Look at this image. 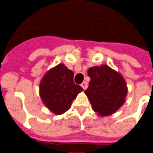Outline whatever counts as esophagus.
I'll use <instances>...</instances> for the list:
<instances>
[{
	"label": "esophagus",
	"mask_w": 153,
	"mask_h": 153,
	"mask_svg": "<svg viewBox=\"0 0 153 153\" xmlns=\"http://www.w3.org/2000/svg\"><path fill=\"white\" fill-rule=\"evenodd\" d=\"M80 85H81V87H82L83 88H84V90H85V89L88 88V83H87L86 81H84V82L80 84Z\"/></svg>",
	"instance_id": "esophagus-1"
}]
</instances>
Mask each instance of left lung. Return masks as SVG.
Segmentation results:
<instances>
[{
  "mask_svg": "<svg viewBox=\"0 0 153 153\" xmlns=\"http://www.w3.org/2000/svg\"><path fill=\"white\" fill-rule=\"evenodd\" d=\"M91 80L84 91L94 111L101 116L111 115L125 102L127 87L125 80L108 65L91 67L88 71Z\"/></svg>",
  "mask_w": 153,
  "mask_h": 153,
  "instance_id": "left-lung-1",
  "label": "left lung"
}]
</instances>
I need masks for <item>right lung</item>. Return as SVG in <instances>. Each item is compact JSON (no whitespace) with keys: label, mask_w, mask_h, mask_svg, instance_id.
Listing matches in <instances>:
<instances>
[{"label":"right lung","mask_w":153,"mask_h":153,"mask_svg":"<svg viewBox=\"0 0 153 153\" xmlns=\"http://www.w3.org/2000/svg\"><path fill=\"white\" fill-rule=\"evenodd\" d=\"M74 73L64 64H59L46 73L40 84L39 93L47 108L56 114H62L70 108L71 103L83 91L75 84Z\"/></svg>","instance_id":"obj_1"}]
</instances>
